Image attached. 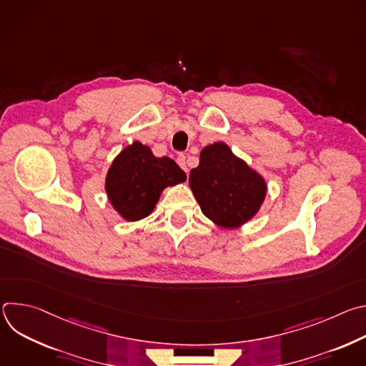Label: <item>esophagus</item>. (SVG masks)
<instances>
[{"label": "esophagus", "instance_id": "1", "mask_svg": "<svg viewBox=\"0 0 366 366\" xmlns=\"http://www.w3.org/2000/svg\"><path fill=\"white\" fill-rule=\"evenodd\" d=\"M185 159H187V158H185V154H182V153H181V154H178L177 162H178V165H179L184 171H187V172H188V168H187V162H185Z\"/></svg>", "mask_w": 366, "mask_h": 366}]
</instances>
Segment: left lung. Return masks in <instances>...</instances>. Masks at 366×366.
I'll list each match as a JSON object with an SVG mask.
<instances>
[{
    "instance_id": "8db88e82",
    "label": "left lung",
    "mask_w": 366,
    "mask_h": 366,
    "mask_svg": "<svg viewBox=\"0 0 366 366\" xmlns=\"http://www.w3.org/2000/svg\"><path fill=\"white\" fill-rule=\"evenodd\" d=\"M189 187L204 216L223 229L249 222L267 195L265 179L223 142L201 150L199 165L189 174Z\"/></svg>"
}]
</instances>
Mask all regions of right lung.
Masks as SVG:
<instances>
[{"label": "right lung", "instance_id": "obj_1", "mask_svg": "<svg viewBox=\"0 0 366 366\" xmlns=\"http://www.w3.org/2000/svg\"><path fill=\"white\" fill-rule=\"evenodd\" d=\"M187 179L185 172L171 158H156L150 147L133 142L113 161L106 192L114 210L127 222L147 217L167 187Z\"/></svg>", "mask_w": 366, "mask_h": 366}]
</instances>
